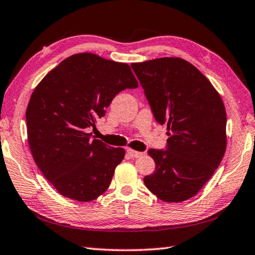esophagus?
<instances>
[{"label":"esophagus","instance_id":"obj_1","mask_svg":"<svg viewBox=\"0 0 255 255\" xmlns=\"http://www.w3.org/2000/svg\"><path fill=\"white\" fill-rule=\"evenodd\" d=\"M127 152H128V154L129 156H130L131 158H138V157H140V156H142V152H140V151H136V150H133V149H127Z\"/></svg>","mask_w":255,"mask_h":255}]
</instances>
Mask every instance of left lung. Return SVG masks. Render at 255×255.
Returning a JSON list of instances; mask_svg holds the SVG:
<instances>
[{"mask_svg": "<svg viewBox=\"0 0 255 255\" xmlns=\"http://www.w3.org/2000/svg\"><path fill=\"white\" fill-rule=\"evenodd\" d=\"M131 67L156 121L167 124V150H148L156 170L143 178L164 202H181L200 191L227 148V113L209 79L179 57H161Z\"/></svg>", "mask_w": 255, "mask_h": 255, "instance_id": "1", "label": "left lung"}]
</instances>
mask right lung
<instances>
[{"label":"right lung","instance_id":"right-lung-1","mask_svg":"<svg viewBox=\"0 0 255 255\" xmlns=\"http://www.w3.org/2000/svg\"><path fill=\"white\" fill-rule=\"evenodd\" d=\"M138 87L130 66L96 54H74L35 87L26 109L35 163L59 194L79 202L107 190L125 149L94 139L89 129L114 97Z\"/></svg>","mask_w":255,"mask_h":255}]
</instances>
